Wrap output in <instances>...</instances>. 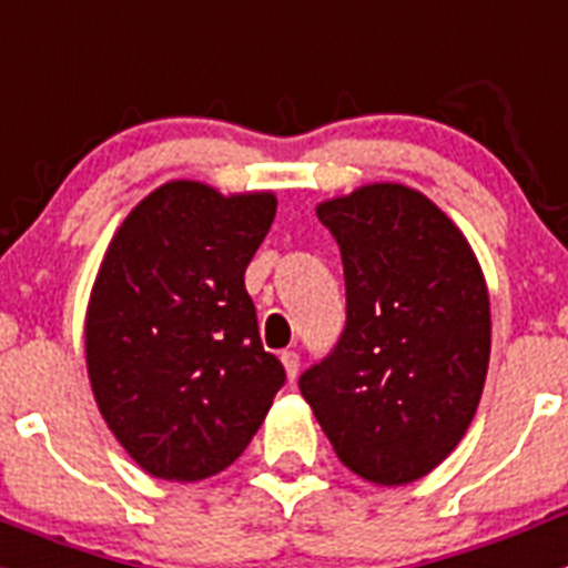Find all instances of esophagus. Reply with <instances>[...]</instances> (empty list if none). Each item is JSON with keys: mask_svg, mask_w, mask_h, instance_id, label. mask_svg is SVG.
<instances>
[{"mask_svg": "<svg viewBox=\"0 0 568 568\" xmlns=\"http://www.w3.org/2000/svg\"><path fill=\"white\" fill-rule=\"evenodd\" d=\"M281 364H284V373H287V381L293 384L295 378H298V353H293V349H287V353H281Z\"/></svg>", "mask_w": 568, "mask_h": 568, "instance_id": "obj_1", "label": "esophagus"}]
</instances>
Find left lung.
I'll return each mask as SVG.
<instances>
[{"label": "left lung", "instance_id": "1", "mask_svg": "<svg viewBox=\"0 0 568 568\" xmlns=\"http://www.w3.org/2000/svg\"><path fill=\"white\" fill-rule=\"evenodd\" d=\"M341 247L346 327L298 378L346 469L375 486L424 478L469 429L491 349L489 290L466 235L406 184L315 207Z\"/></svg>", "mask_w": 568, "mask_h": 568}]
</instances>
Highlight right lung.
Listing matches in <instances>:
<instances>
[{
	"label": "right lung",
	"mask_w": 568,
	"mask_h": 568,
	"mask_svg": "<svg viewBox=\"0 0 568 568\" xmlns=\"http://www.w3.org/2000/svg\"><path fill=\"white\" fill-rule=\"evenodd\" d=\"M273 193L168 182L115 230L88 315L84 358L104 424L162 480L227 469L267 418L284 366L264 353L244 270Z\"/></svg>",
	"instance_id": "add662e5"
}]
</instances>
